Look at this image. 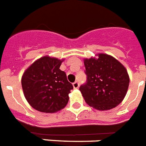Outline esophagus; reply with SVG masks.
Listing matches in <instances>:
<instances>
[{"label": "esophagus", "mask_w": 146, "mask_h": 146, "mask_svg": "<svg viewBox=\"0 0 146 146\" xmlns=\"http://www.w3.org/2000/svg\"><path fill=\"white\" fill-rule=\"evenodd\" d=\"M72 86H73L74 89H78V87H79V84H78V82H74V84H72Z\"/></svg>", "instance_id": "esophagus-1"}]
</instances>
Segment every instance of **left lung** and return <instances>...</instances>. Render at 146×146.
<instances>
[{
	"label": "left lung",
	"mask_w": 146,
	"mask_h": 146,
	"mask_svg": "<svg viewBox=\"0 0 146 146\" xmlns=\"http://www.w3.org/2000/svg\"><path fill=\"white\" fill-rule=\"evenodd\" d=\"M87 83L80 91L88 105L104 111L115 108L125 98L130 78L125 66L111 55L96 54L84 58Z\"/></svg>",
	"instance_id": "left-lung-1"
}]
</instances>
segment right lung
<instances>
[{
	"instance_id": "obj_1",
	"label": "right lung",
	"mask_w": 146,
	"mask_h": 146,
	"mask_svg": "<svg viewBox=\"0 0 146 146\" xmlns=\"http://www.w3.org/2000/svg\"><path fill=\"white\" fill-rule=\"evenodd\" d=\"M65 59L48 55L33 62L21 77V86L29 104L39 112L54 113L68 104L73 89L60 67Z\"/></svg>"
}]
</instances>
